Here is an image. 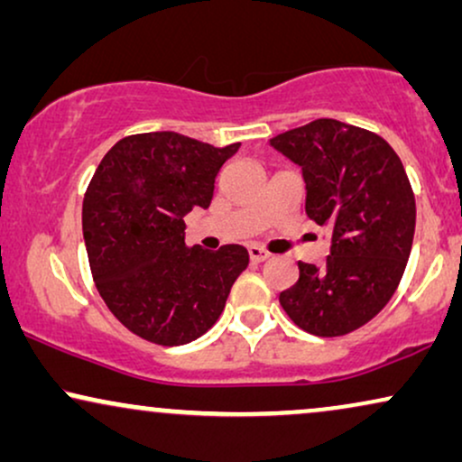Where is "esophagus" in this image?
<instances>
[{
	"mask_svg": "<svg viewBox=\"0 0 462 462\" xmlns=\"http://www.w3.org/2000/svg\"><path fill=\"white\" fill-rule=\"evenodd\" d=\"M249 258H251V262H264V260L271 258V254H268L266 249L258 247V245H251V247H249Z\"/></svg>",
	"mask_w": 462,
	"mask_h": 462,
	"instance_id": "obj_1",
	"label": "esophagus"
}]
</instances>
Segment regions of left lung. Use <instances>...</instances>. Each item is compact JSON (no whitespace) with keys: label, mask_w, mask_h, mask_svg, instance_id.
<instances>
[{"label":"left lung","mask_w":462,"mask_h":462,"mask_svg":"<svg viewBox=\"0 0 462 462\" xmlns=\"http://www.w3.org/2000/svg\"><path fill=\"white\" fill-rule=\"evenodd\" d=\"M299 163L305 211L332 230L322 266L299 262V282L279 294L283 311L315 337L347 335L386 307L416 230V198L394 149L377 134L315 119L271 138Z\"/></svg>","instance_id":"8db88e82"}]
</instances>
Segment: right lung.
<instances>
[{
  "instance_id": "add662e5",
  "label": "right lung",
  "mask_w": 462,
  "mask_h": 462,
  "mask_svg": "<svg viewBox=\"0 0 462 462\" xmlns=\"http://www.w3.org/2000/svg\"><path fill=\"white\" fill-rule=\"evenodd\" d=\"M238 147L149 132L121 138L102 157L83 200L85 247L97 291L134 335L183 346L224 311L247 249L188 247L183 217L208 208L215 177Z\"/></svg>"
}]
</instances>
